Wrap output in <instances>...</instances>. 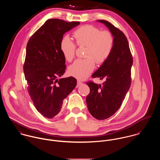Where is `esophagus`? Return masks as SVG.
Returning a JSON list of instances; mask_svg holds the SVG:
<instances>
[{
  "label": "esophagus",
  "instance_id": "obj_1",
  "mask_svg": "<svg viewBox=\"0 0 160 160\" xmlns=\"http://www.w3.org/2000/svg\"><path fill=\"white\" fill-rule=\"evenodd\" d=\"M81 84H82V82L80 80H78V82H77V87L80 86Z\"/></svg>",
  "mask_w": 160,
  "mask_h": 160
}]
</instances>
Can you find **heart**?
I'll return each instance as SVG.
<instances>
[{
	"label": "heart",
	"mask_w": 160,
	"mask_h": 160,
	"mask_svg": "<svg viewBox=\"0 0 160 160\" xmlns=\"http://www.w3.org/2000/svg\"><path fill=\"white\" fill-rule=\"evenodd\" d=\"M76 44L86 47L85 59L76 60L68 68L70 75L79 79H84L89 76L97 64L104 63L110 56L114 47V37L108 31H101L92 25H85L77 29L73 33ZM60 50L65 58L70 62L74 56L76 44L69 38H62L60 44Z\"/></svg>",
	"instance_id": "1"
}]
</instances>
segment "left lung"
<instances>
[{
  "label": "left lung",
  "mask_w": 160,
  "mask_h": 160,
  "mask_svg": "<svg viewBox=\"0 0 160 160\" xmlns=\"http://www.w3.org/2000/svg\"><path fill=\"white\" fill-rule=\"evenodd\" d=\"M97 22L109 29L114 40L110 56L92 76L105 81L102 85L92 81L86 83L90 88L86 98L89 112L95 118L103 120L114 114L121 106L131 86L133 60L124 34L106 20Z\"/></svg>",
  "instance_id": "1"
}]
</instances>
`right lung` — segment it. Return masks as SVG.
<instances>
[{
	"instance_id": "obj_1",
	"label": "right lung",
	"mask_w": 160,
	"mask_h": 160,
	"mask_svg": "<svg viewBox=\"0 0 160 160\" xmlns=\"http://www.w3.org/2000/svg\"><path fill=\"white\" fill-rule=\"evenodd\" d=\"M79 24L48 19L27 44L23 70L28 91L36 110L47 118L58 114L63 100L76 86L74 77L57 78L66 69L65 58L60 47L61 40L66 32Z\"/></svg>"
}]
</instances>
